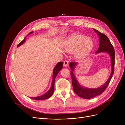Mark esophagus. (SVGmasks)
<instances>
[{
    "mask_svg": "<svg viewBox=\"0 0 125 125\" xmlns=\"http://www.w3.org/2000/svg\"><path fill=\"white\" fill-rule=\"evenodd\" d=\"M68 65V61L67 60H65L63 62V66L65 67H66Z\"/></svg>",
    "mask_w": 125,
    "mask_h": 125,
    "instance_id": "1",
    "label": "esophagus"
}]
</instances>
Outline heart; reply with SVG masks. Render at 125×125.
Wrapping results in <instances>:
<instances>
[{
  "label": "heart",
  "instance_id": "heart-1",
  "mask_svg": "<svg viewBox=\"0 0 125 125\" xmlns=\"http://www.w3.org/2000/svg\"><path fill=\"white\" fill-rule=\"evenodd\" d=\"M93 45V41L90 38L82 35L74 34L68 39L64 50L68 53L75 52L76 57L80 58L87 56L92 49Z\"/></svg>",
  "mask_w": 125,
  "mask_h": 125
}]
</instances>
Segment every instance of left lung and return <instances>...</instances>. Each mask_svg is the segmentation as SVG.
I'll return each mask as SVG.
<instances>
[{"instance_id": "obj_1", "label": "left lung", "mask_w": 125, "mask_h": 125, "mask_svg": "<svg viewBox=\"0 0 125 125\" xmlns=\"http://www.w3.org/2000/svg\"><path fill=\"white\" fill-rule=\"evenodd\" d=\"M94 30L97 33L98 35L99 36V47L96 52L97 53V52H108L111 58V73L108 81L101 87L96 89H88L83 88L78 83V81L76 80L73 73V71L77 64V63L75 62H72L70 63L69 66L72 70L70 73L72 78V84H73L74 93L79 97L87 99H91V98L99 95L103 93V92L105 90L108 86L111 77H112L114 73L115 69V52L114 47L106 35L95 29H94Z\"/></svg>"}]
</instances>
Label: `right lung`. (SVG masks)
<instances>
[{
  "label": "right lung",
  "instance_id": "add662e5",
  "mask_svg": "<svg viewBox=\"0 0 125 125\" xmlns=\"http://www.w3.org/2000/svg\"><path fill=\"white\" fill-rule=\"evenodd\" d=\"M32 32H31L29 33V34H31ZM25 38H26V37L21 42H20L18 44L17 47H18L19 46H20V45L22 44L25 41ZM62 67H63V62H60L58 63H57L56 66L54 68V70H53V75H52V86L48 92H47L45 94H44L41 96H38V97H31V98H32V99H33L36 100H41L47 99H48V98L51 97L52 96V94H53L54 91V84H55V78H56L57 75L58 74V73H59V71L61 70Z\"/></svg>",
  "mask_w": 125,
  "mask_h": 125
}]
</instances>
